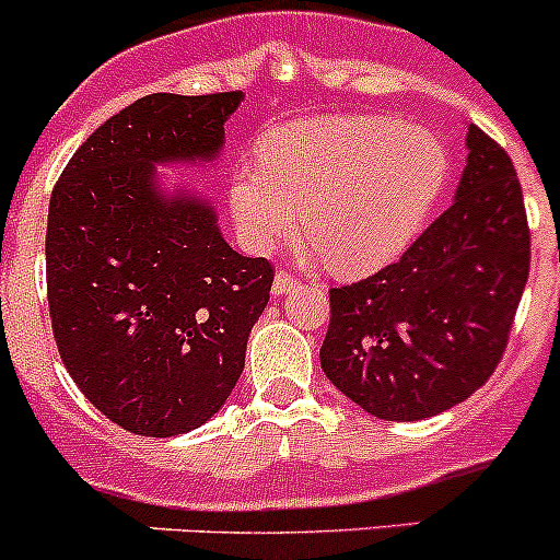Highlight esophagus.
<instances>
[{
  "label": "esophagus",
  "instance_id": "1",
  "mask_svg": "<svg viewBox=\"0 0 560 560\" xmlns=\"http://www.w3.org/2000/svg\"><path fill=\"white\" fill-rule=\"evenodd\" d=\"M295 284H298L295 276L287 273V270H279V273H276V279H273V292L284 295V292H290Z\"/></svg>",
  "mask_w": 560,
  "mask_h": 560
}]
</instances>
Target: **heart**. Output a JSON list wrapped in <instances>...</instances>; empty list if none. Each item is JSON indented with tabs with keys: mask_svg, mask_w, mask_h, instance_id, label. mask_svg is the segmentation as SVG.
<instances>
[{
	"mask_svg": "<svg viewBox=\"0 0 560 560\" xmlns=\"http://www.w3.org/2000/svg\"><path fill=\"white\" fill-rule=\"evenodd\" d=\"M450 175L442 140L395 116L349 113L281 124L259 140V165L230 178L244 244L268 252L301 228L332 270L363 276L398 257Z\"/></svg>",
	"mask_w": 560,
	"mask_h": 560,
	"instance_id": "heart-1",
	"label": "heart"
}]
</instances>
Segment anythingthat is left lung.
Segmentation results:
<instances>
[{
  "mask_svg": "<svg viewBox=\"0 0 560 560\" xmlns=\"http://www.w3.org/2000/svg\"><path fill=\"white\" fill-rule=\"evenodd\" d=\"M455 202L380 273L330 290L327 380L380 420L447 411L504 358L530 268L510 154L468 127Z\"/></svg>",
  "mask_w": 560,
  "mask_h": 560,
  "instance_id": "obj_1",
  "label": "left lung"
}]
</instances>
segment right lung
<instances>
[{"mask_svg":"<svg viewBox=\"0 0 560 560\" xmlns=\"http://www.w3.org/2000/svg\"><path fill=\"white\" fill-rule=\"evenodd\" d=\"M244 92L149 94L72 154L50 191L48 308L61 363L138 436L202 425L233 393L273 265L241 257L217 213L156 189L154 162H206Z\"/></svg>","mask_w":560,"mask_h":560,"instance_id":"1","label":"right lung"}]
</instances>
